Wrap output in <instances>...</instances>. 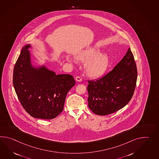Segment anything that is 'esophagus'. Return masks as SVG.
I'll use <instances>...</instances> for the list:
<instances>
[{"instance_id": "obj_1", "label": "esophagus", "mask_w": 159, "mask_h": 159, "mask_svg": "<svg viewBox=\"0 0 159 159\" xmlns=\"http://www.w3.org/2000/svg\"><path fill=\"white\" fill-rule=\"evenodd\" d=\"M75 80L77 81L80 82V81H82V78L81 77H80V76H76V78H75Z\"/></svg>"}]
</instances>
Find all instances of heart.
I'll list each match as a JSON object with an SVG mask.
<instances>
[{
	"label": "heart",
	"instance_id": "1",
	"mask_svg": "<svg viewBox=\"0 0 159 159\" xmlns=\"http://www.w3.org/2000/svg\"><path fill=\"white\" fill-rule=\"evenodd\" d=\"M76 59L86 62L85 69L91 77H99L106 72L109 65V59L106 53H99V50L89 47L82 50L76 55Z\"/></svg>",
	"mask_w": 159,
	"mask_h": 159
}]
</instances>
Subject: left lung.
Listing matches in <instances>:
<instances>
[{
  "mask_svg": "<svg viewBox=\"0 0 159 159\" xmlns=\"http://www.w3.org/2000/svg\"><path fill=\"white\" fill-rule=\"evenodd\" d=\"M138 71L129 48L120 62L102 78L88 81V107L98 115L114 113L126 106L132 98Z\"/></svg>",
  "mask_w": 159,
  "mask_h": 159,
  "instance_id": "8db88e82",
  "label": "left lung"
}]
</instances>
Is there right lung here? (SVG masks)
<instances>
[{
    "label": "right lung",
    "instance_id": "add662e5",
    "mask_svg": "<svg viewBox=\"0 0 159 159\" xmlns=\"http://www.w3.org/2000/svg\"><path fill=\"white\" fill-rule=\"evenodd\" d=\"M30 47V44L23 47L15 65V90L21 106L31 116L52 119L63 111L67 93L75 80L71 75H57L45 66L33 67Z\"/></svg>",
    "mask_w": 159,
    "mask_h": 159
}]
</instances>
